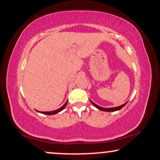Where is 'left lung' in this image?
Wrapping results in <instances>:
<instances>
[{
    "label": "left lung",
    "mask_w": 160,
    "mask_h": 160,
    "mask_svg": "<svg viewBox=\"0 0 160 160\" xmlns=\"http://www.w3.org/2000/svg\"><path fill=\"white\" fill-rule=\"evenodd\" d=\"M90 101H91L92 103L94 105V106L99 109V110H101V111H107V112H108V111L110 112V111H116L120 110V109H122V108H123V107L127 104V102H126L125 103L122 105V106H118V107H115V108H102V107H100L99 106H98V105H96L95 102H93L92 101V100H90Z\"/></svg>",
    "instance_id": "obj_1"
}]
</instances>
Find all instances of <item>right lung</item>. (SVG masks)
I'll return each instance as SVG.
<instances>
[{
	"label": "right lung",
	"mask_w": 160,
	"mask_h": 160,
	"mask_svg": "<svg viewBox=\"0 0 160 160\" xmlns=\"http://www.w3.org/2000/svg\"><path fill=\"white\" fill-rule=\"evenodd\" d=\"M67 103H68V100L66 102H65V103L63 105V106L61 107V108L57 109V110H55V111H38V112L41 113H43V114H46V115H54V114H56V113H58L59 112H60L61 111H62L63 109L65 108V107L66 106Z\"/></svg>",
	"instance_id": "1"
}]
</instances>
